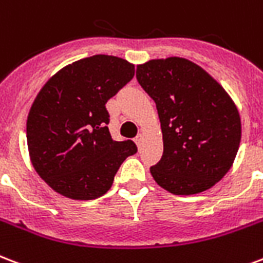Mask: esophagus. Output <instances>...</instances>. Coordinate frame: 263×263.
I'll use <instances>...</instances> for the list:
<instances>
[{
    "label": "esophagus",
    "mask_w": 263,
    "mask_h": 263,
    "mask_svg": "<svg viewBox=\"0 0 263 263\" xmlns=\"http://www.w3.org/2000/svg\"><path fill=\"white\" fill-rule=\"evenodd\" d=\"M142 140H143V135H142V134H139V135L135 138V143L138 145V147H140V145H142Z\"/></svg>",
    "instance_id": "obj_1"
}]
</instances>
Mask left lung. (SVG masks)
I'll return each instance as SVG.
<instances>
[{"label": "left lung", "mask_w": 263, "mask_h": 263, "mask_svg": "<svg viewBox=\"0 0 263 263\" xmlns=\"http://www.w3.org/2000/svg\"><path fill=\"white\" fill-rule=\"evenodd\" d=\"M136 80L154 100L164 153L150 168L158 185L174 194L210 189L230 170L241 139L237 107L200 66L183 58L139 65Z\"/></svg>", "instance_id": "obj_1"}]
</instances>
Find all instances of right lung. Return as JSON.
I'll use <instances>...</instances> for the list:
<instances>
[{
	"label": "right lung",
	"mask_w": 263,
	"mask_h": 263,
	"mask_svg": "<svg viewBox=\"0 0 263 263\" xmlns=\"http://www.w3.org/2000/svg\"><path fill=\"white\" fill-rule=\"evenodd\" d=\"M135 74L121 58L95 55L66 66L38 92L27 117V146L35 171L73 200H93L111 187L132 140H113L106 103Z\"/></svg>",
	"instance_id": "right-lung-1"
}]
</instances>
